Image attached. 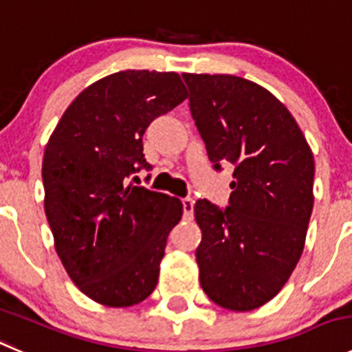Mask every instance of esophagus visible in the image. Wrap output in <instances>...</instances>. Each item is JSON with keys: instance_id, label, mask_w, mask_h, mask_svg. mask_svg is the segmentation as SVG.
<instances>
[{"instance_id": "34e87169", "label": "esophagus", "mask_w": 352, "mask_h": 352, "mask_svg": "<svg viewBox=\"0 0 352 352\" xmlns=\"http://www.w3.org/2000/svg\"><path fill=\"white\" fill-rule=\"evenodd\" d=\"M182 206H183V217L185 219H192L193 217V200L192 199H182Z\"/></svg>"}]
</instances>
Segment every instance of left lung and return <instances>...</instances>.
Wrapping results in <instances>:
<instances>
[{
	"mask_svg": "<svg viewBox=\"0 0 352 352\" xmlns=\"http://www.w3.org/2000/svg\"><path fill=\"white\" fill-rule=\"evenodd\" d=\"M190 112L216 170L233 166L230 202H195L200 285L232 311L263 306L299 263L313 212L314 159L292 113L267 89L226 74H183Z\"/></svg>",
	"mask_w": 352,
	"mask_h": 352,
	"instance_id": "8db88e82",
	"label": "left lung"
}]
</instances>
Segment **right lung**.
Returning a JSON list of instances; mask_svg holds the SVG:
<instances>
[{"instance_id": "right-lung-1", "label": "right lung", "mask_w": 352, "mask_h": 352, "mask_svg": "<svg viewBox=\"0 0 352 352\" xmlns=\"http://www.w3.org/2000/svg\"><path fill=\"white\" fill-rule=\"evenodd\" d=\"M186 96L176 72L120 70L70 103L46 145L45 212L56 254L95 302L133 306L157 287L183 206L129 178L152 169L143 153L150 122Z\"/></svg>"}]
</instances>
